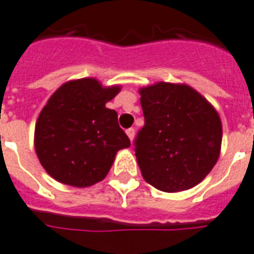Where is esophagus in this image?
Instances as JSON below:
<instances>
[{
    "mask_svg": "<svg viewBox=\"0 0 254 254\" xmlns=\"http://www.w3.org/2000/svg\"><path fill=\"white\" fill-rule=\"evenodd\" d=\"M127 132V135H128V138H130L131 141L134 139V136H135V130L134 128H128V130L126 131Z\"/></svg>",
    "mask_w": 254,
    "mask_h": 254,
    "instance_id": "34e87169",
    "label": "esophagus"
}]
</instances>
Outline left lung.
<instances>
[{"label":"left lung","mask_w":254,"mask_h":254,"mask_svg":"<svg viewBox=\"0 0 254 254\" xmlns=\"http://www.w3.org/2000/svg\"><path fill=\"white\" fill-rule=\"evenodd\" d=\"M139 94L145 126L135 139V156L143 179L165 193L194 188L219 159V113L188 84L159 82Z\"/></svg>","instance_id":"left-lung-1"}]
</instances>
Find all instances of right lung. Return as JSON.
<instances>
[{
    "label": "right lung",
    "instance_id": "add662e5",
    "mask_svg": "<svg viewBox=\"0 0 254 254\" xmlns=\"http://www.w3.org/2000/svg\"><path fill=\"white\" fill-rule=\"evenodd\" d=\"M120 89L82 78L52 94L35 123L34 146L53 179L73 188L93 186L108 175L116 153L130 147L118 113L105 107Z\"/></svg>",
    "mask_w": 254,
    "mask_h": 254
}]
</instances>
